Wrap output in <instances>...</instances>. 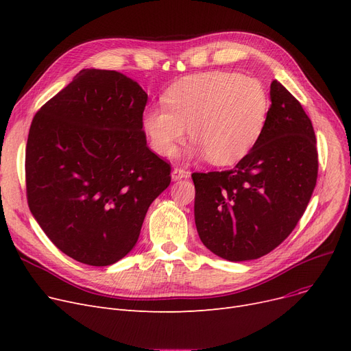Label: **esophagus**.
<instances>
[{"label": "esophagus", "instance_id": "1", "mask_svg": "<svg viewBox=\"0 0 351 351\" xmlns=\"http://www.w3.org/2000/svg\"><path fill=\"white\" fill-rule=\"evenodd\" d=\"M189 175H191V172L186 171V169H183V168H175L172 171V179L173 180H180L183 178H189Z\"/></svg>", "mask_w": 351, "mask_h": 351}]
</instances>
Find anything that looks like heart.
<instances>
[{"instance_id":"obj_1","label":"heart","mask_w":351,"mask_h":351,"mask_svg":"<svg viewBox=\"0 0 351 351\" xmlns=\"http://www.w3.org/2000/svg\"><path fill=\"white\" fill-rule=\"evenodd\" d=\"M165 106H149L143 132L160 156L175 154L186 128L215 165L245 158L259 141L270 109L269 92L256 78L237 72H209L183 80L166 90Z\"/></svg>"}]
</instances>
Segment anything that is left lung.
<instances>
[{"label": "left lung", "instance_id": "1", "mask_svg": "<svg viewBox=\"0 0 351 351\" xmlns=\"http://www.w3.org/2000/svg\"><path fill=\"white\" fill-rule=\"evenodd\" d=\"M263 132L233 169L195 172L200 241L230 262L278 247L303 216L319 171L316 135L300 102L278 81Z\"/></svg>", "mask_w": 351, "mask_h": 351}]
</instances>
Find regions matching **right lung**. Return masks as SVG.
<instances>
[{"mask_svg": "<svg viewBox=\"0 0 351 351\" xmlns=\"http://www.w3.org/2000/svg\"><path fill=\"white\" fill-rule=\"evenodd\" d=\"M146 92L117 71L82 69L35 114L25 149L28 206L49 241L89 266L132 250L171 163L146 145Z\"/></svg>", "mask_w": 351, "mask_h": 351, "instance_id": "obj_1", "label": "right lung"}]
</instances>
